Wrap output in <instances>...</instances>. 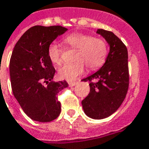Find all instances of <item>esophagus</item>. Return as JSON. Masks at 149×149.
Instances as JSON below:
<instances>
[{
	"label": "esophagus",
	"mask_w": 149,
	"mask_h": 149,
	"mask_svg": "<svg viewBox=\"0 0 149 149\" xmlns=\"http://www.w3.org/2000/svg\"><path fill=\"white\" fill-rule=\"evenodd\" d=\"M77 84H78L77 82H69L68 83V85H69V86H70V87H73V86L76 85Z\"/></svg>",
	"instance_id": "34e87169"
}]
</instances>
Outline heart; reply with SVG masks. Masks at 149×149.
I'll list each match as a JSON object with an SVG mask.
<instances>
[{
    "label": "heart",
    "mask_w": 149,
    "mask_h": 149,
    "mask_svg": "<svg viewBox=\"0 0 149 149\" xmlns=\"http://www.w3.org/2000/svg\"><path fill=\"white\" fill-rule=\"evenodd\" d=\"M64 42L74 49H77L74 64H65L58 70L59 78L73 81L85 71V65L89 71L99 68L104 64L108 54V48L105 40L94 38L93 36L75 33L67 36ZM48 56L52 63H61V49L58 45L53 42L48 47Z\"/></svg>",
    "instance_id": "heart-1"
}]
</instances>
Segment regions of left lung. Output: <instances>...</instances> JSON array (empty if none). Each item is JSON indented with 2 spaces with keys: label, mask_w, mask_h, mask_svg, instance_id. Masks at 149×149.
<instances>
[{
  "label": "left lung",
  "mask_w": 149,
  "mask_h": 149,
  "mask_svg": "<svg viewBox=\"0 0 149 149\" xmlns=\"http://www.w3.org/2000/svg\"><path fill=\"white\" fill-rule=\"evenodd\" d=\"M109 46L106 61L96 72L82 79L90 81V93L81 101L85 113L95 120L115 113L126 97L129 85L128 54L126 46L113 33L98 29Z\"/></svg>",
  "instance_id": "left-lung-1"
}]
</instances>
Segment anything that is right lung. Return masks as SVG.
I'll use <instances>...</instances> for the list:
<instances>
[{
  "label": "right lung",
  "instance_id": "1",
  "mask_svg": "<svg viewBox=\"0 0 149 149\" xmlns=\"http://www.w3.org/2000/svg\"><path fill=\"white\" fill-rule=\"evenodd\" d=\"M67 30L60 25H36L14 47L9 65L13 95L25 113L35 121L50 122L61 113L57 95L68 84L52 81L56 71L48 56V47Z\"/></svg>",
  "mask_w": 149,
  "mask_h": 149
}]
</instances>
